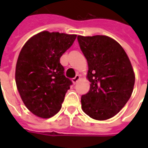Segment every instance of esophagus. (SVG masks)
I'll list each match as a JSON object with an SVG mask.
<instances>
[{
	"label": "esophagus",
	"instance_id": "obj_1",
	"mask_svg": "<svg viewBox=\"0 0 148 148\" xmlns=\"http://www.w3.org/2000/svg\"><path fill=\"white\" fill-rule=\"evenodd\" d=\"M80 78H81L80 75H79V74H77V75H76V76H75V77L73 78V79H72V82H73V83H74V84L77 83V82L80 80Z\"/></svg>",
	"mask_w": 148,
	"mask_h": 148
}]
</instances>
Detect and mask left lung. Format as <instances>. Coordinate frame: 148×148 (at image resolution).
<instances>
[{"label":"left lung","instance_id":"obj_1","mask_svg":"<svg viewBox=\"0 0 148 148\" xmlns=\"http://www.w3.org/2000/svg\"><path fill=\"white\" fill-rule=\"evenodd\" d=\"M77 40L88 62L90 91L82 96V109L90 117L106 121L123 109L132 96L135 73L121 44L107 36H82Z\"/></svg>","mask_w":148,"mask_h":148}]
</instances>
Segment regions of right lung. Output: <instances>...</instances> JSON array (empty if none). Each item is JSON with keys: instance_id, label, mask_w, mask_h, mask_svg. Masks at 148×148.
<instances>
[{"instance_id": "right-lung-1", "label": "right lung", "mask_w": 148, "mask_h": 148, "mask_svg": "<svg viewBox=\"0 0 148 148\" xmlns=\"http://www.w3.org/2000/svg\"><path fill=\"white\" fill-rule=\"evenodd\" d=\"M77 35L43 31L25 42L18 56L15 79L24 106L38 117L50 118L62 108L72 82L60 58Z\"/></svg>"}]
</instances>
